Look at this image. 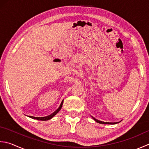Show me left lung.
<instances>
[{
	"label": "left lung",
	"instance_id": "8db88e82",
	"mask_svg": "<svg viewBox=\"0 0 149 149\" xmlns=\"http://www.w3.org/2000/svg\"><path fill=\"white\" fill-rule=\"evenodd\" d=\"M93 118V117H92ZM93 119H94V120L97 122V123H101V124H111V125H113V124H116L118 123H109V122H104V121H100V120H97V119H95L94 118H93Z\"/></svg>",
	"mask_w": 149,
	"mask_h": 149
}]
</instances>
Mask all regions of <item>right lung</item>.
I'll return each instance as SVG.
<instances>
[{
	"label": "right lung",
	"instance_id": "1",
	"mask_svg": "<svg viewBox=\"0 0 149 149\" xmlns=\"http://www.w3.org/2000/svg\"><path fill=\"white\" fill-rule=\"evenodd\" d=\"M63 101L61 102V103L60 104L59 107L58 108V109L55 110V111L54 112H53L52 113H51L50 115L49 116H45V117H33V116H29L28 117L29 118H31L32 119H37V120H40V121H47V120H49V119H52L53 117H54V116L57 114V113L59 112L60 111V110L61 109V108H62V105H63Z\"/></svg>",
	"mask_w": 149,
	"mask_h": 149
}]
</instances>
